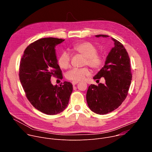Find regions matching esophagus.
I'll return each mask as SVG.
<instances>
[{
    "instance_id": "esophagus-1",
    "label": "esophagus",
    "mask_w": 152,
    "mask_h": 152,
    "mask_svg": "<svg viewBox=\"0 0 152 152\" xmlns=\"http://www.w3.org/2000/svg\"><path fill=\"white\" fill-rule=\"evenodd\" d=\"M72 83L73 85H75L76 84L78 83H79V82H78V81H73Z\"/></svg>"
}]
</instances>
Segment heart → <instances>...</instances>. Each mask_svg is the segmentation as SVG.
Here are the masks:
<instances>
[{"instance_id":"heart-1","label":"heart","mask_w":152,"mask_h":152,"mask_svg":"<svg viewBox=\"0 0 152 152\" xmlns=\"http://www.w3.org/2000/svg\"><path fill=\"white\" fill-rule=\"evenodd\" d=\"M73 51L85 57L84 64L88 65L93 69H100L103 62V58L101 55L97 53V48L93 43L88 41L82 42L73 47ZM70 55L67 52H63L58 58V65L62 69H66L70 65ZM87 68H74L69 71L66 77L71 80L79 81L85 76L89 75Z\"/></svg>"}]
</instances>
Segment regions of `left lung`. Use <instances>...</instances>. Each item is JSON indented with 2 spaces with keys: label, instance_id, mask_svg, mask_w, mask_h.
<instances>
[{
  "label": "left lung",
  "instance_id": "1",
  "mask_svg": "<svg viewBox=\"0 0 152 152\" xmlns=\"http://www.w3.org/2000/svg\"><path fill=\"white\" fill-rule=\"evenodd\" d=\"M111 38L114 47L108 53L104 66L93 77L99 79L103 77L105 83H100L98 86L91 84L86 96L90 109L100 115L111 113L121 104L127 95L132 77L130 58L126 49L120 42Z\"/></svg>",
  "mask_w": 152,
  "mask_h": 152
}]
</instances>
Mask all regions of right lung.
<instances>
[{
    "instance_id": "1",
    "label": "right lung",
    "mask_w": 152,
    "mask_h": 152,
    "mask_svg": "<svg viewBox=\"0 0 152 152\" xmlns=\"http://www.w3.org/2000/svg\"><path fill=\"white\" fill-rule=\"evenodd\" d=\"M64 39L44 38L29 45L20 64L19 78L26 97L34 107L48 115H56L67 106L73 85L65 81L52 85V77L62 79L55 47Z\"/></svg>"
}]
</instances>
